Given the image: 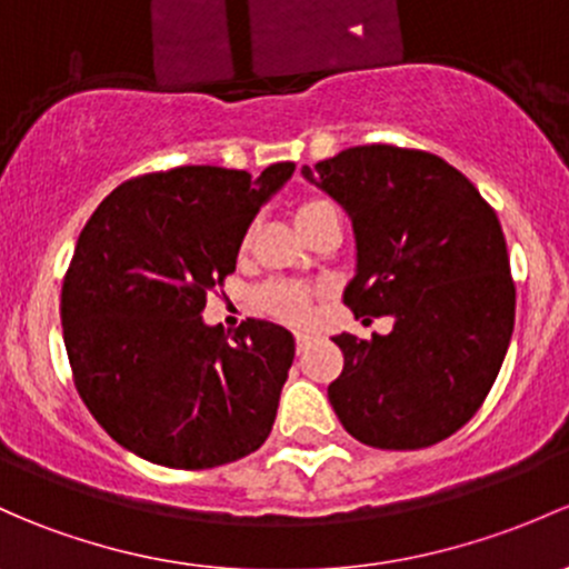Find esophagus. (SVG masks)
Masks as SVG:
<instances>
[{
	"mask_svg": "<svg viewBox=\"0 0 569 569\" xmlns=\"http://www.w3.org/2000/svg\"><path fill=\"white\" fill-rule=\"evenodd\" d=\"M310 343H313V335H310V332H297V355H302V351L308 349Z\"/></svg>",
	"mask_w": 569,
	"mask_h": 569,
	"instance_id": "esophagus-1",
	"label": "esophagus"
}]
</instances>
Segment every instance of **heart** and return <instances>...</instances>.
<instances>
[{
    "instance_id": "b5f03b06",
    "label": "heart",
    "mask_w": 569,
    "mask_h": 569,
    "mask_svg": "<svg viewBox=\"0 0 569 569\" xmlns=\"http://www.w3.org/2000/svg\"><path fill=\"white\" fill-rule=\"evenodd\" d=\"M327 209L332 207L327 204L325 199H305L302 204L295 209L297 226L305 229L310 220L319 218ZM256 300H259V308L264 310V313L274 316V319L289 321V325H305V321H310V316H313V295L295 283H267Z\"/></svg>"
}]
</instances>
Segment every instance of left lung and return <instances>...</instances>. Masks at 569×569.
Here are the masks:
<instances>
[{
  "mask_svg": "<svg viewBox=\"0 0 569 569\" xmlns=\"http://www.w3.org/2000/svg\"><path fill=\"white\" fill-rule=\"evenodd\" d=\"M302 174L355 220L343 302L357 319H395L390 335L335 338L343 373L327 395L340 426L379 450L445 441L488 398L516 321L493 207L439 154L392 143L351 147Z\"/></svg>",
  "mask_w": 569,
  "mask_h": 569,
  "instance_id": "1",
  "label": "left lung"
}]
</instances>
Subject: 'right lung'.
Wrapping results in <instances>:
<instances>
[{
  "label": "right lung",
  "instance_id": "1",
  "mask_svg": "<svg viewBox=\"0 0 569 569\" xmlns=\"http://www.w3.org/2000/svg\"><path fill=\"white\" fill-rule=\"evenodd\" d=\"M291 171H152L111 190L83 226L62 280L64 349L81 400L124 450L193 471L267 441L295 338L264 319L226 335L201 310Z\"/></svg>",
  "mask_w": 569,
  "mask_h": 569
}]
</instances>
